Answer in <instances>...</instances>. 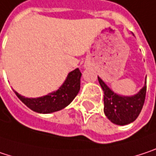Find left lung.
I'll return each mask as SVG.
<instances>
[{
  "label": "left lung",
  "instance_id": "8db88e82",
  "mask_svg": "<svg viewBox=\"0 0 156 156\" xmlns=\"http://www.w3.org/2000/svg\"><path fill=\"white\" fill-rule=\"evenodd\" d=\"M104 92V113L108 119L117 125H127L139 116L146 100V82L145 86L132 97H122L114 93L104 82L98 77Z\"/></svg>",
  "mask_w": 156,
  "mask_h": 156
}]
</instances>
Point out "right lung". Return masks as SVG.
Returning <instances> with one entry per match:
<instances>
[{"mask_svg":"<svg viewBox=\"0 0 156 156\" xmlns=\"http://www.w3.org/2000/svg\"><path fill=\"white\" fill-rule=\"evenodd\" d=\"M81 76L82 73L79 69L73 70L69 73L64 84L56 91L37 99L26 98L16 91L14 92L30 109L38 113H51L66 108L72 102L80 90Z\"/></svg>","mask_w":156,"mask_h":156,"instance_id":"right-lung-1","label":"right lung"}]
</instances>
